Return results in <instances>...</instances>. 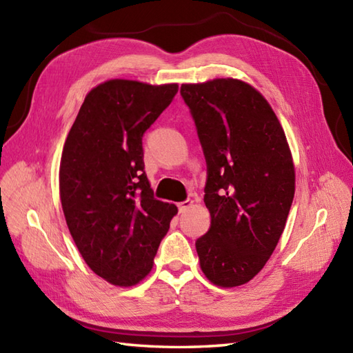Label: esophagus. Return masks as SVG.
I'll return each mask as SVG.
<instances>
[{
    "instance_id": "obj_1",
    "label": "esophagus",
    "mask_w": 353,
    "mask_h": 353,
    "mask_svg": "<svg viewBox=\"0 0 353 353\" xmlns=\"http://www.w3.org/2000/svg\"><path fill=\"white\" fill-rule=\"evenodd\" d=\"M194 200H186V201H182V203H179L177 204V207H179V213H185L186 210H189L191 209V207L194 205Z\"/></svg>"
}]
</instances>
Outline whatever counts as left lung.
<instances>
[{"instance_id":"obj_1","label":"left lung","mask_w":353,"mask_h":353,"mask_svg":"<svg viewBox=\"0 0 353 353\" xmlns=\"http://www.w3.org/2000/svg\"><path fill=\"white\" fill-rule=\"evenodd\" d=\"M207 162L204 203L210 230L195 243L216 286L248 283L264 268L285 230L295 167L285 131L264 95L239 79L180 88Z\"/></svg>"}]
</instances>
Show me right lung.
Segmentation results:
<instances>
[{"label":"right lung","instance_id":"obj_1","mask_svg":"<svg viewBox=\"0 0 353 353\" xmlns=\"http://www.w3.org/2000/svg\"><path fill=\"white\" fill-rule=\"evenodd\" d=\"M177 83L110 79L89 90L59 164L62 210L80 255L108 283L130 288L153 267L177 214L153 198L141 137L177 94Z\"/></svg>","mask_w":353,"mask_h":353}]
</instances>
